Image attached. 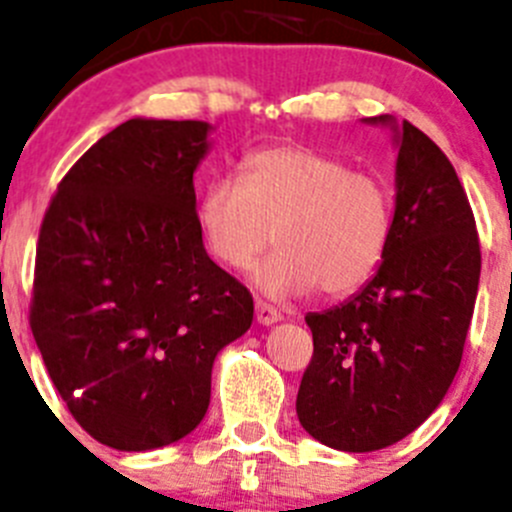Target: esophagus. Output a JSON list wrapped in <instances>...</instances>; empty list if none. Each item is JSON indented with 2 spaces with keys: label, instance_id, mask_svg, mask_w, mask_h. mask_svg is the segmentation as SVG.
Wrapping results in <instances>:
<instances>
[{
  "label": "esophagus",
  "instance_id": "obj_1",
  "mask_svg": "<svg viewBox=\"0 0 512 512\" xmlns=\"http://www.w3.org/2000/svg\"><path fill=\"white\" fill-rule=\"evenodd\" d=\"M255 315L260 325H275V322L282 320V312L277 307L267 305V302H257L255 305Z\"/></svg>",
  "mask_w": 512,
  "mask_h": 512
}]
</instances>
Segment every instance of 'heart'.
<instances>
[{"label":"heart","instance_id":"obj_1","mask_svg":"<svg viewBox=\"0 0 512 512\" xmlns=\"http://www.w3.org/2000/svg\"><path fill=\"white\" fill-rule=\"evenodd\" d=\"M207 250L247 270L272 240L282 247L255 280L267 295L360 290L388 255L393 190L377 172L302 145L265 147L242 162V180L217 177L197 205Z\"/></svg>","mask_w":512,"mask_h":512}]
</instances>
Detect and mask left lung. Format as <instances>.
I'll return each instance as SVG.
<instances>
[{"label": "left lung", "mask_w": 512, "mask_h": 512, "mask_svg": "<svg viewBox=\"0 0 512 512\" xmlns=\"http://www.w3.org/2000/svg\"><path fill=\"white\" fill-rule=\"evenodd\" d=\"M395 142L388 255L357 295L305 317L312 360L297 418L312 438L345 453L388 448L433 415L463 360L478 297V230L455 167L408 119L395 127Z\"/></svg>", "instance_id": "left-lung-1"}]
</instances>
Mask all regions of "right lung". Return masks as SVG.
Listing matches in <instances>:
<instances>
[{"instance_id": "obj_1", "label": "right lung", "mask_w": 512, "mask_h": 512, "mask_svg": "<svg viewBox=\"0 0 512 512\" xmlns=\"http://www.w3.org/2000/svg\"><path fill=\"white\" fill-rule=\"evenodd\" d=\"M197 119H127L62 177L37 242L29 325L54 388L109 448L177 443L205 418L217 352L252 325V295L210 260Z\"/></svg>"}]
</instances>
